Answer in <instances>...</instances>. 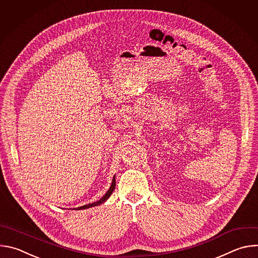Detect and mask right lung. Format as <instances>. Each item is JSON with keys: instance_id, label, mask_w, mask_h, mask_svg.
<instances>
[{"instance_id": "obj_1", "label": "right lung", "mask_w": 258, "mask_h": 258, "mask_svg": "<svg viewBox=\"0 0 258 258\" xmlns=\"http://www.w3.org/2000/svg\"><path fill=\"white\" fill-rule=\"evenodd\" d=\"M115 189V175L113 176L112 178V182H111V186H110V188L108 189V191L106 192V194L100 199L98 200L97 202H94V203H90V204H87V205H84V206H81V207H77L76 210H82V209H88V208H91V207H94V206H98V205H101L103 204L110 196H111L112 192L114 191Z\"/></svg>"}]
</instances>
